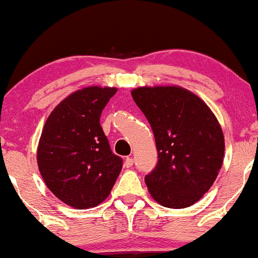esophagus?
I'll return each mask as SVG.
<instances>
[{
	"label": "esophagus",
	"instance_id": "esophagus-1",
	"mask_svg": "<svg viewBox=\"0 0 258 258\" xmlns=\"http://www.w3.org/2000/svg\"><path fill=\"white\" fill-rule=\"evenodd\" d=\"M125 166L127 168H130V167L133 166V159L132 158H126L125 159Z\"/></svg>",
	"mask_w": 258,
	"mask_h": 258
}]
</instances>
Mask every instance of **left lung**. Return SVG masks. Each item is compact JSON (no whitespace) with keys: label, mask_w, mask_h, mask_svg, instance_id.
<instances>
[{"label":"left lung","mask_w":258,"mask_h":258,"mask_svg":"<svg viewBox=\"0 0 258 258\" xmlns=\"http://www.w3.org/2000/svg\"><path fill=\"white\" fill-rule=\"evenodd\" d=\"M131 94L152 126L158 149V165L146 177L148 190L165 207L191 206L211 188L223 164L224 136L217 117L180 86H144Z\"/></svg>","instance_id":"8db88e82"}]
</instances>
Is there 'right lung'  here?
<instances>
[{"mask_svg":"<svg viewBox=\"0 0 258 258\" xmlns=\"http://www.w3.org/2000/svg\"><path fill=\"white\" fill-rule=\"evenodd\" d=\"M115 87L88 86L73 92L47 117L37 147V165L47 188L78 210L110 194L122 168L111 153L99 119Z\"/></svg>","mask_w":258,"mask_h":258,"instance_id":"obj_1","label":"right lung"}]
</instances>
